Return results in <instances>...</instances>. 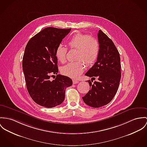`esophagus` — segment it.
Instances as JSON below:
<instances>
[{
	"instance_id": "1",
	"label": "esophagus",
	"mask_w": 147,
	"mask_h": 147,
	"mask_svg": "<svg viewBox=\"0 0 147 147\" xmlns=\"http://www.w3.org/2000/svg\"><path fill=\"white\" fill-rule=\"evenodd\" d=\"M72 81H73V84H77V83L79 82V81H78V80H72Z\"/></svg>"
}]
</instances>
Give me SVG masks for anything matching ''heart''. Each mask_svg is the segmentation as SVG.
I'll return each instance as SVG.
<instances>
[{"label": "heart", "instance_id": "b5f03b06", "mask_svg": "<svg viewBox=\"0 0 147 147\" xmlns=\"http://www.w3.org/2000/svg\"><path fill=\"white\" fill-rule=\"evenodd\" d=\"M68 45L71 49H76V59L69 62L61 68L63 75L72 79H78L84 72L85 64L92 65L98 58L99 53V44L95 38L91 36L76 33L68 40ZM67 49L62 45H59L55 51L57 58L61 63L66 61Z\"/></svg>", "mask_w": 147, "mask_h": 147}]
</instances>
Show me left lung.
<instances>
[{
  "label": "left lung",
  "instance_id": "obj_1",
  "mask_svg": "<svg viewBox=\"0 0 147 147\" xmlns=\"http://www.w3.org/2000/svg\"><path fill=\"white\" fill-rule=\"evenodd\" d=\"M98 39L99 53L96 62L85 75L92 78L88 81L90 90L82 98L90 107L99 108L108 104L118 90L121 79L120 54L113 42L102 31L99 30ZM97 77L93 83L92 79Z\"/></svg>",
  "mask_w": 147,
  "mask_h": 147
}]
</instances>
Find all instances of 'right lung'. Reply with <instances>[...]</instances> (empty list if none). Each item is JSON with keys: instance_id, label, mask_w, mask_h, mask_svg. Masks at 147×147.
Returning <instances> with one entry per match:
<instances>
[{"instance_id": "1", "label": "right lung", "mask_w": 147, "mask_h": 147, "mask_svg": "<svg viewBox=\"0 0 147 147\" xmlns=\"http://www.w3.org/2000/svg\"><path fill=\"white\" fill-rule=\"evenodd\" d=\"M71 28L47 27L31 38L27 44L22 60L27 89L32 100L46 108L60 105L67 87L72 85L68 77L57 75L55 51ZM57 75L54 80L51 75Z\"/></svg>"}]
</instances>
